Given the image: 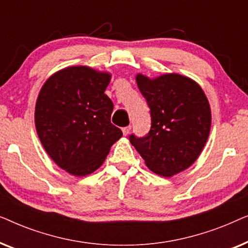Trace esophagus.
<instances>
[{
  "label": "esophagus",
  "mask_w": 248,
  "mask_h": 248,
  "mask_svg": "<svg viewBox=\"0 0 248 248\" xmlns=\"http://www.w3.org/2000/svg\"><path fill=\"white\" fill-rule=\"evenodd\" d=\"M122 131H123V134L124 135H127L128 133H130V131H131V125L123 127V128H122Z\"/></svg>",
  "instance_id": "obj_1"
}]
</instances>
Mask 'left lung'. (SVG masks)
<instances>
[{
	"label": "left lung",
	"mask_w": 248,
	"mask_h": 248,
	"mask_svg": "<svg viewBox=\"0 0 248 248\" xmlns=\"http://www.w3.org/2000/svg\"><path fill=\"white\" fill-rule=\"evenodd\" d=\"M137 83L150 108L151 126L131 143L155 174L170 176L188 168L201 154L210 133L211 111L201 87L179 74L150 80L138 74Z\"/></svg>",
	"instance_id": "8db88e82"
}]
</instances>
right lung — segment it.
Returning a JSON list of instances; mask_svg holds the SVG:
<instances>
[{
	"label": "right lung",
	"instance_id": "add662e5",
	"mask_svg": "<svg viewBox=\"0 0 248 248\" xmlns=\"http://www.w3.org/2000/svg\"><path fill=\"white\" fill-rule=\"evenodd\" d=\"M109 80L108 73L72 66L50 77L40 90L37 133L49 157L70 174L99 168L123 135L110 122L114 105L105 94Z\"/></svg>",
	"mask_w": 248,
	"mask_h": 248
}]
</instances>
